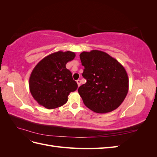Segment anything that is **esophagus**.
Here are the masks:
<instances>
[{
	"label": "esophagus",
	"instance_id": "esophagus-1",
	"mask_svg": "<svg viewBox=\"0 0 157 157\" xmlns=\"http://www.w3.org/2000/svg\"><path fill=\"white\" fill-rule=\"evenodd\" d=\"M77 84H78V86L79 87L80 86V80H77Z\"/></svg>",
	"mask_w": 157,
	"mask_h": 157
}]
</instances>
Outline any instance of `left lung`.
I'll list each match as a JSON object with an SVG mask.
<instances>
[{
  "mask_svg": "<svg viewBox=\"0 0 157 157\" xmlns=\"http://www.w3.org/2000/svg\"><path fill=\"white\" fill-rule=\"evenodd\" d=\"M86 82L78 92L84 104L92 111L105 113L115 110L124 100L129 80L124 67L105 52L97 50L80 54Z\"/></svg>",
  "mask_w": 157,
  "mask_h": 157,
  "instance_id": "left-lung-1",
  "label": "left lung"
}]
</instances>
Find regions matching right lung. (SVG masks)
I'll return each instance as SVG.
<instances>
[{"instance_id":"obj_1","label":"right lung","mask_w":157,"mask_h":157,"mask_svg":"<svg viewBox=\"0 0 157 157\" xmlns=\"http://www.w3.org/2000/svg\"><path fill=\"white\" fill-rule=\"evenodd\" d=\"M73 52L58 51L40 60L32 71L30 92L39 105L52 109L63 105L78 88L66 64L75 57Z\"/></svg>"}]
</instances>
